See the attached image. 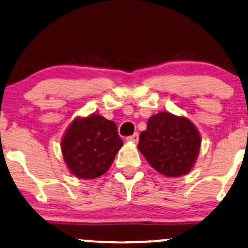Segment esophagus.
Returning a JSON list of instances; mask_svg holds the SVG:
<instances>
[{
  "mask_svg": "<svg viewBox=\"0 0 248 248\" xmlns=\"http://www.w3.org/2000/svg\"><path fill=\"white\" fill-rule=\"evenodd\" d=\"M126 140H127V141H128V142H133V143H137V142H139V134H137V133H135V134H133V135L128 136Z\"/></svg>",
  "mask_w": 248,
  "mask_h": 248,
  "instance_id": "1",
  "label": "esophagus"
}]
</instances>
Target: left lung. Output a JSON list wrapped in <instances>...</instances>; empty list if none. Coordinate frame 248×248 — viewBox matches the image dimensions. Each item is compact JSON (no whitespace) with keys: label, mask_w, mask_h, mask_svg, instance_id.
<instances>
[{"label":"left lung","mask_w":248,"mask_h":248,"mask_svg":"<svg viewBox=\"0 0 248 248\" xmlns=\"http://www.w3.org/2000/svg\"><path fill=\"white\" fill-rule=\"evenodd\" d=\"M201 137L187 118L160 112L148 120L137 148L148 163L166 177H180L193 168Z\"/></svg>","instance_id":"left-lung-1"}]
</instances>
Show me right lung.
Listing matches in <instances>:
<instances>
[{
  "label": "right lung",
  "mask_w": 248,
  "mask_h": 248,
  "mask_svg": "<svg viewBox=\"0 0 248 248\" xmlns=\"http://www.w3.org/2000/svg\"><path fill=\"white\" fill-rule=\"evenodd\" d=\"M122 144L114 122L91 114L71 122L61 149L64 162L75 177L94 179L107 172Z\"/></svg>",
  "instance_id": "obj_1"
}]
</instances>
